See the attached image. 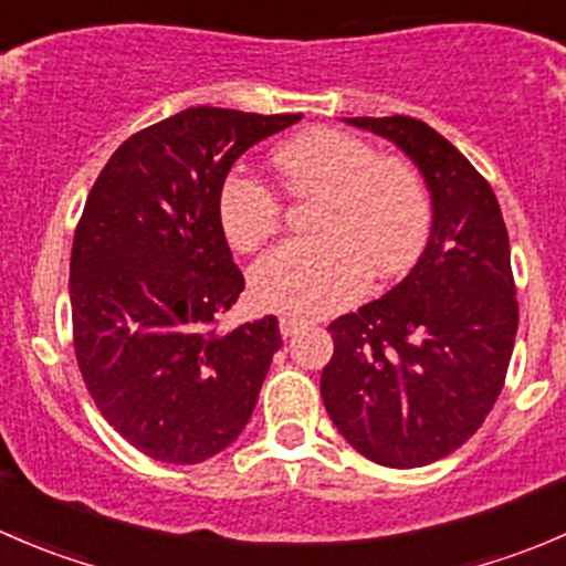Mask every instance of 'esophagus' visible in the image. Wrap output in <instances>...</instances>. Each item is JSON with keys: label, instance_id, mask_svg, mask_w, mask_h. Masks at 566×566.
Here are the masks:
<instances>
[{"label": "esophagus", "instance_id": "1", "mask_svg": "<svg viewBox=\"0 0 566 566\" xmlns=\"http://www.w3.org/2000/svg\"><path fill=\"white\" fill-rule=\"evenodd\" d=\"M301 328H304V319H298V317H282V319H279V331H282L284 339L295 336Z\"/></svg>", "mask_w": 566, "mask_h": 566}]
</instances>
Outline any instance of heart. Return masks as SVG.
I'll return each instance as SVG.
<instances>
[{"label":"heart","mask_w":566,"mask_h":566,"mask_svg":"<svg viewBox=\"0 0 566 566\" xmlns=\"http://www.w3.org/2000/svg\"><path fill=\"white\" fill-rule=\"evenodd\" d=\"M290 193L319 199L312 241H290L251 271V295L284 315L319 317L361 295L367 276L408 271L427 241L430 199L402 158L378 156L369 142L315 128L273 153ZM282 202L265 182L230 175L219 191V221L238 251L260 249L276 232Z\"/></svg>","instance_id":"1"}]
</instances>
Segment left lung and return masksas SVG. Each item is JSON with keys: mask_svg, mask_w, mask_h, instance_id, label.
<instances>
[{"mask_svg": "<svg viewBox=\"0 0 566 566\" xmlns=\"http://www.w3.org/2000/svg\"><path fill=\"white\" fill-rule=\"evenodd\" d=\"M345 123L419 167L432 227L397 287L328 325L319 394L358 454L421 468L460 449L504 389L517 334L510 235L490 182L436 128L402 114Z\"/></svg>", "mask_w": 566, "mask_h": 566, "instance_id": "left-lung-1", "label": "left lung"}]
</instances>
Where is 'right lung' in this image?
Masks as SVG:
<instances>
[{
	"label": "right lung",
	"instance_id": "add662e5",
	"mask_svg": "<svg viewBox=\"0 0 566 566\" xmlns=\"http://www.w3.org/2000/svg\"><path fill=\"white\" fill-rule=\"evenodd\" d=\"M301 114L191 106L114 150L71 251L73 347L104 419L147 458L193 465L251 419L279 319L216 317L243 293L219 221L232 164Z\"/></svg>",
	"mask_w": 566,
	"mask_h": 566
}]
</instances>
